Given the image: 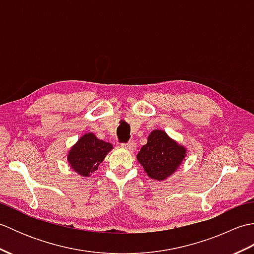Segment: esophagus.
<instances>
[{"label":"esophagus","mask_w":254,"mask_h":254,"mask_svg":"<svg viewBox=\"0 0 254 254\" xmlns=\"http://www.w3.org/2000/svg\"><path fill=\"white\" fill-rule=\"evenodd\" d=\"M122 147L127 148V149H130V150H134L136 148V143L135 142H128V143H126V144H122Z\"/></svg>","instance_id":"1"}]
</instances>
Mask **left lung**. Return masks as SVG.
<instances>
[{
  "label": "left lung",
  "mask_w": 254,
  "mask_h": 254,
  "mask_svg": "<svg viewBox=\"0 0 254 254\" xmlns=\"http://www.w3.org/2000/svg\"><path fill=\"white\" fill-rule=\"evenodd\" d=\"M186 155L185 146L170 138L165 131L154 130L136 158L149 178L163 181L179 168Z\"/></svg>",
  "instance_id": "left-lung-1"
}]
</instances>
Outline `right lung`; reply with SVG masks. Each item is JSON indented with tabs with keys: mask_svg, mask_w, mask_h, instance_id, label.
Wrapping results in <instances>:
<instances>
[{
	"mask_svg": "<svg viewBox=\"0 0 254 254\" xmlns=\"http://www.w3.org/2000/svg\"><path fill=\"white\" fill-rule=\"evenodd\" d=\"M112 148L110 143L97 138L94 133H86L69 149L67 161L78 175L89 177L98 169V166Z\"/></svg>",
	"mask_w": 254,
	"mask_h": 254,
	"instance_id": "add662e5",
	"label": "right lung"
}]
</instances>
